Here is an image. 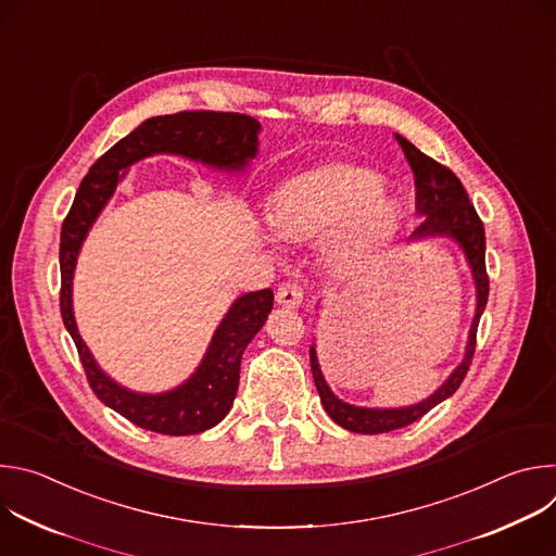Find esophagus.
Listing matches in <instances>:
<instances>
[{"label": "esophagus", "mask_w": 556, "mask_h": 556, "mask_svg": "<svg viewBox=\"0 0 556 556\" xmlns=\"http://www.w3.org/2000/svg\"><path fill=\"white\" fill-rule=\"evenodd\" d=\"M275 301L281 307H292L294 309L303 303V290L294 283H283V286H279V290L275 294Z\"/></svg>", "instance_id": "esophagus-1"}]
</instances>
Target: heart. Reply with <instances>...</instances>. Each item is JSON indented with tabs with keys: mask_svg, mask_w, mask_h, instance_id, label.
Wrapping results in <instances>:
<instances>
[{
	"mask_svg": "<svg viewBox=\"0 0 556 556\" xmlns=\"http://www.w3.org/2000/svg\"><path fill=\"white\" fill-rule=\"evenodd\" d=\"M367 169L330 165L286 180L273 195L270 224L286 240H309L337 228L326 247L330 262L348 266L382 247L399 226V204ZM273 242V237L266 235Z\"/></svg>",
	"mask_w": 556,
	"mask_h": 556,
	"instance_id": "obj_1",
	"label": "heart"
}]
</instances>
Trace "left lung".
Masks as SVG:
<instances>
[{"mask_svg": "<svg viewBox=\"0 0 556 556\" xmlns=\"http://www.w3.org/2000/svg\"><path fill=\"white\" fill-rule=\"evenodd\" d=\"M407 155L412 165V172L416 176V213L422 217L418 228L409 235L407 244H422L431 240H448L457 247V251L464 255V262L470 270L472 286H475V312L472 321L468 328L464 356L459 365L446 376V380L431 393L425 401L407 407H361L350 405L341 401L339 395L328 384L319 354H316V343L309 345V367L312 378L316 384V391L321 395V405L328 412V416L343 429L352 433H387L393 429H403L416 420H420L425 414H429L435 405L444 403L448 395L457 391L462 384L472 352H475V334H478V326L484 314L486 301H489V275H486V237H484V224L475 213V206L468 202V195L462 187V182L455 178L453 172L435 163L433 157L425 155L416 144H412L407 138L395 136ZM316 307H321V301H316Z\"/></svg>", "mask_w": 556, "mask_h": 556, "instance_id": "1", "label": "left lung"}]
</instances>
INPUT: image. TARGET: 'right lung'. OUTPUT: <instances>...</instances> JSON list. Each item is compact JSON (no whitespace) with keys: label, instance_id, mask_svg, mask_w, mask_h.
<instances>
[{"label":"right lung","instance_id":"add662e5","mask_svg":"<svg viewBox=\"0 0 556 556\" xmlns=\"http://www.w3.org/2000/svg\"><path fill=\"white\" fill-rule=\"evenodd\" d=\"M260 131L262 125L247 114L180 112L151 116L92 165L63 222L59 264L61 316L65 330L81 356L99 401L140 429L163 435H193L213 429L226 418L235 401L237 384H240L242 354L273 309V290L247 292L230 303L200 365L187 380L155 393L134 391L116 382L97 363L94 354L78 334L72 305V281L78 253L131 165L144 157L167 153L187 157V161L200 163L217 174L242 178L260 153Z\"/></svg>","mask_w":556,"mask_h":556}]
</instances>
